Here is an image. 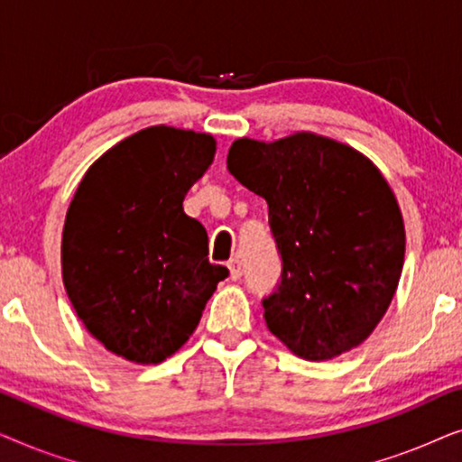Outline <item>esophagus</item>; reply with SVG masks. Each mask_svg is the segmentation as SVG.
Masks as SVG:
<instances>
[{
	"label": "esophagus",
	"mask_w": 462,
	"mask_h": 462,
	"mask_svg": "<svg viewBox=\"0 0 462 462\" xmlns=\"http://www.w3.org/2000/svg\"><path fill=\"white\" fill-rule=\"evenodd\" d=\"M226 267H229V275H231L233 282H237L239 277H242V273H244V271H242V263H239L237 258H231Z\"/></svg>",
	"instance_id": "1"
}]
</instances>
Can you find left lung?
I'll list each match as a JSON object with an SVG mask.
<instances>
[{"instance_id": "left-lung-1", "label": "left lung", "mask_w": 462, "mask_h": 462, "mask_svg": "<svg viewBox=\"0 0 462 462\" xmlns=\"http://www.w3.org/2000/svg\"><path fill=\"white\" fill-rule=\"evenodd\" d=\"M226 168L269 206L282 280L264 321L294 356L324 362L362 345L400 283L406 231L374 163L349 144L296 132L237 138Z\"/></svg>"}]
</instances>
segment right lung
<instances>
[{
    "mask_svg": "<svg viewBox=\"0 0 462 462\" xmlns=\"http://www.w3.org/2000/svg\"><path fill=\"white\" fill-rule=\"evenodd\" d=\"M214 153L210 134L151 125L100 155L69 206L67 296L88 332L128 362L179 351L229 275L208 261V233L182 210Z\"/></svg>",
    "mask_w": 462,
    "mask_h": 462,
    "instance_id": "add662e5",
    "label": "right lung"
}]
</instances>
